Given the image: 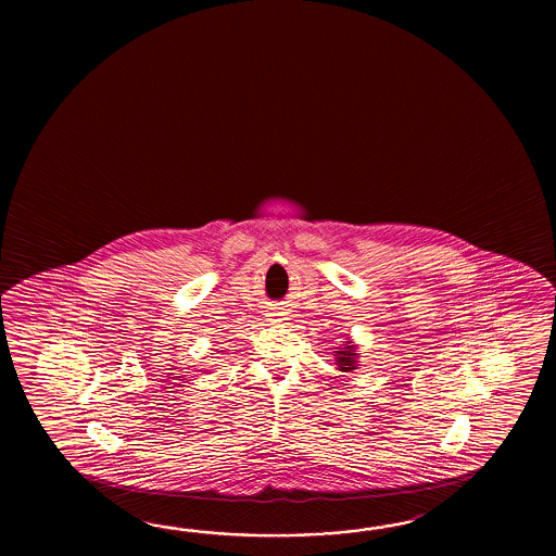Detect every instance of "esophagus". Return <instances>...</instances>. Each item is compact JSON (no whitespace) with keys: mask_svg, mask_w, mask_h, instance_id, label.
<instances>
[{"mask_svg":"<svg viewBox=\"0 0 556 556\" xmlns=\"http://www.w3.org/2000/svg\"><path fill=\"white\" fill-rule=\"evenodd\" d=\"M270 316H276V314H270ZM276 321H278V319H276Z\"/></svg>","mask_w":556,"mask_h":556,"instance_id":"34e87169","label":"esophagus"}]
</instances>
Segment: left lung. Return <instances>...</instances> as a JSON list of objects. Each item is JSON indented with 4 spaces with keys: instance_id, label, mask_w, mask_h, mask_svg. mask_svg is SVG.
<instances>
[{
    "instance_id": "1",
    "label": "left lung",
    "mask_w": 556,
    "mask_h": 556,
    "mask_svg": "<svg viewBox=\"0 0 556 556\" xmlns=\"http://www.w3.org/2000/svg\"><path fill=\"white\" fill-rule=\"evenodd\" d=\"M336 366L340 371H354L359 366V354H357V345L352 340L343 342L340 348H336Z\"/></svg>"
}]
</instances>
